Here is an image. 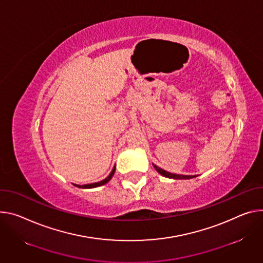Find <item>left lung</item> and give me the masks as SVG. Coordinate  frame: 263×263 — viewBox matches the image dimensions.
<instances>
[{"mask_svg":"<svg viewBox=\"0 0 263 263\" xmlns=\"http://www.w3.org/2000/svg\"><path fill=\"white\" fill-rule=\"evenodd\" d=\"M153 166L155 168V170L160 174V175H162V176H164V177H168V178H173V179H191V178H194V177H196V175H179V174H172V173H170V172H166V171H164V170H162V169H160L159 166H157V165H155V164H153Z\"/></svg>","mask_w":263,"mask_h":263,"instance_id":"1","label":"left lung"}]
</instances>
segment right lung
<instances>
[{
    "label": "right lung",
    "instance_id": "right-lung-1",
    "mask_svg": "<svg viewBox=\"0 0 263 263\" xmlns=\"http://www.w3.org/2000/svg\"><path fill=\"white\" fill-rule=\"evenodd\" d=\"M114 173H115V165H114V168L112 169V171H111V173L109 174V176L108 177H106L105 179H103V180H101V181H99V182H94V183H88V184H83V185H80V184H74L76 186H78V187H81V189H91V187H97V186H100V185H103V184H106L111 178H112V176L114 175Z\"/></svg>",
    "mask_w": 263,
    "mask_h": 263
}]
</instances>
